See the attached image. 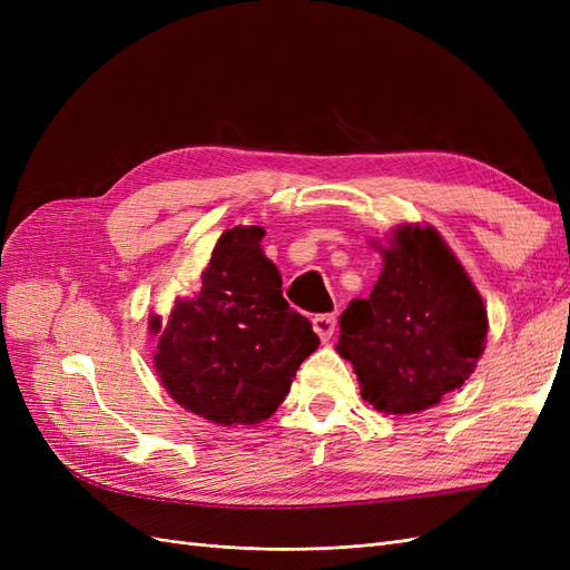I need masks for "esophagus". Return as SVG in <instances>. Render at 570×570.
Masks as SVG:
<instances>
[{
  "label": "esophagus",
  "mask_w": 570,
  "mask_h": 570,
  "mask_svg": "<svg viewBox=\"0 0 570 570\" xmlns=\"http://www.w3.org/2000/svg\"><path fill=\"white\" fill-rule=\"evenodd\" d=\"M314 333L321 337V342H327L335 333V316L333 314H321L314 316Z\"/></svg>",
  "instance_id": "obj_1"
}]
</instances>
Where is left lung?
I'll return each mask as SVG.
<instances>
[{"instance_id":"left-lung-1","label":"left lung","mask_w":570,"mask_h":570,"mask_svg":"<svg viewBox=\"0 0 570 570\" xmlns=\"http://www.w3.org/2000/svg\"><path fill=\"white\" fill-rule=\"evenodd\" d=\"M368 299L340 316L335 350L361 396L385 413H419L469 381L485 350L488 312L459 258L430 226H400L381 247Z\"/></svg>"}]
</instances>
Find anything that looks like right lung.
<instances>
[{
    "label": "right lung",
    "instance_id": "right-lung-1",
    "mask_svg": "<svg viewBox=\"0 0 570 570\" xmlns=\"http://www.w3.org/2000/svg\"><path fill=\"white\" fill-rule=\"evenodd\" d=\"M264 228L235 226L218 237L202 285L176 299L159 335L154 368L174 400L218 425L271 419L318 335L283 297V278L262 249ZM151 331H161L151 316Z\"/></svg>",
    "mask_w": 570,
    "mask_h": 570
}]
</instances>
